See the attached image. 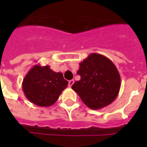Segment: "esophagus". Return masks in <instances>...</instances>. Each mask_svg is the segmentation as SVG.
<instances>
[{"label":"esophagus","instance_id":"obj_1","mask_svg":"<svg viewBox=\"0 0 147 147\" xmlns=\"http://www.w3.org/2000/svg\"><path fill=\"white\" fill-rule=\"evenodd\" d=\"M74 83V80H70L69 82H68V85H69V87H71L73 85V84Z\"/></svg>","mask_w":147,"mask_h":147}]
</instances>
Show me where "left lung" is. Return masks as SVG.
Wrapping results in <instances>:
<instances>
[{
    "label": "left lung",
    "instance_id": "left-lung-1",
    "mask_svg": "<svg viewBox=\"0 0 147 147\" xmlns=\"http://www.w3.org/2000/svg\"><path fill=\"white\" fill-rule=\"evenodd\" d=\"M77 74L81 79L72 89L92 110L103 108L116 98L121 77L113 62L105 56L92 53L80 63Z\"/></svg>",
    "mask_w": 147,
    "mask_h": 147
}]
</instances>
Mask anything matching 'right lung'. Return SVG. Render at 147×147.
Returning <instances> with one entry per match:
<instances>
[{"instance_id": "obj_1", "label": "right lung", "mask_w": 147, "mask_h": 147, "mask_svg": "<svg viewBox=\"0 0 147 147\" xmlns=\"http://www.w3.org/2000/svg\"><path fill=\"white\" fill-rule=\"evenodd\" d=\"M67 85L62 73L54 72L49 65H36L23 79L22 88L31 102L40 107H50Z\"/></svg>"}]
</instances>
